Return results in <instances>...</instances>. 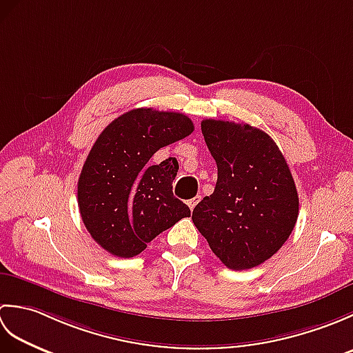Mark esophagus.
<instances>
[{"instance_id": "obj_1", "label": "esophagus", "mask_w": 353, "mask_h": 353, "mask_svg": "<svg viewBox=\"0 0 353 353\" xmlns=\"http://www.w3.org/2000/svg\"><path fill=\"white\" fill-rule=\"evenodd\" d=\"M200 200H201V196H196V197H194V199L188 200V206H190L191 211H194V208H196V205L199 203Z\"/></svg>"}]
</instances>
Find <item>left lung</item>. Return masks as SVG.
I'll return each mask as SVG.
<instances>
[{
	"instance_id": "1",
	"label": "left lung",
	"mask_w": 353,
	"mask_h": 353,
	"mask_svg": "<svg viewBox=\"0 0 353 353\" xmlns=\"http://www.w3.org/2000/svg\"><path fill=\"white\" fill-rule=\"evenodd\" d=\"M219 168L215 190L192 223L230 270L253 268L281 249L296 226L299 196L276 142L250 124L201 121Z\"/></svg>"
}]
</instances>
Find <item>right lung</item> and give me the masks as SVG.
Instances as JSON below:
<instances>
[{
	"instance_id": "add662e5",
	"label": "right lung",
	"mask_w": 353,
	"mask_h": 353,
	"mask_svg": "<svg viewBox=\"0 0 353 353\" xmlns=\"http://www.w3.org/2000/svg\"><path fill=\"white\" fill-rule=\"evenodd\" d=\"M194 132L179 112L141 108L114 119L89 152L77 183L81 220L104 250L119 258L139 254L191 211L172 194L174 157L152 165L157 150Z\"/></svg>"
}]
</instances>
